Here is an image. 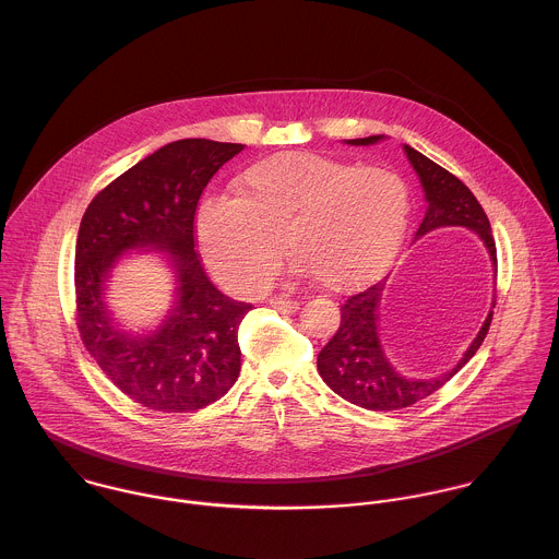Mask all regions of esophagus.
Masks as SVG:
<instances>
[{
    "instance_id": "1",
    "label": "esophagus",
    "mask_w": 559,
    "mask_h": 559,
    "mask_svg": "<svg viewBox=\"0 0 559 559\" xmlns=\"http://www.w3.org/2000/svg\"><path fill=\"white\" fill-rule=\"evenodd\" d=\"M271 308L280 310V312H286V314H293L299 310V301L295 299H286V297H273L271 299Z\"/></svg>"
}]
</instances>
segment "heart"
I'll return each instance as SVG.
<instances>
[{
    "instance_id": "b5f03b06",
    "label": "heart",
    "mask_w": 559,
    "mask_h": 559,
    "mask_svg": "<svg viewBox=\"0 0 559 559\" xmlns=\"http://www.w3.org/2000/svg\"><path fill=\"white\" fill-rule=\"evenodd\" d=\"M236 190L238 199H203L194 229L216 277L247 295L273 282L282 240L297 271L319 286L369 284L394 260L412 210L409 190L394 171L308 152L251 165Z\"/></svg>"
}]
</instances>
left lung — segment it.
Returning <instances> with one entry per match:
<instances>
[{
    "label": "left lung",
    "mask_w": 559,
    "mask_h": 559,
    "mask_svg": "<svg viewBox=\"0 0 559 559\" xmlns=\"http://www.w3.org/2000/svg\"><path fill=\"white\" fill-rule=\"evenodd\" d=\"M381 136L354 139L352 145H372ZM405 154L420 178V185L427 199V212L420 221L416 236H423L436 227L462 225L479 234L492 264L497 266V247L490 229V221L475 199L468 187L457 180L453 174L423 156L420 152L405 145ZM383 282L372 284L371 288L352 295L341 306V325L332 341L321 349L317 367L323 381L343 399L354 405L374 409V412H392L414 405L416 401L429 396L438 388H442L455 372L460 371L481 347L490 321L492 310L488 312L477 338L466 349L464 358L444 374L431 379H407L392 369L377 336V308L381 299ZM495 308V306H492Z\"/></svg>",
    "instance_id": "1"
}]
</instances>
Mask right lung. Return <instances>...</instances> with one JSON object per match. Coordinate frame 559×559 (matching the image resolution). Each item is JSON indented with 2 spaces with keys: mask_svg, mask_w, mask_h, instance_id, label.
<instances>
[{
  "mask_svg": "<svg viewBox=\"0 0 559 559\" xmlns=\"http://www.w3.org/2000/svg\"><path fill=\"white\" fill-rule=\"evenodd\" d=\"M245 145L169 143L88 203L75 242V325L91 358L132 401L192 412L221 399L240 372L238 325L251 304L225 297L194 251V212L212 176ZM165 250L179 273V304L150 337L117 331L103 306L109 269L128 248Z\"/></svg>",
  "mask_w": 559,
  "mask_h": 559,
  "instance_id": "add662e5",
  "label": "right lung"
}]
</instances>
